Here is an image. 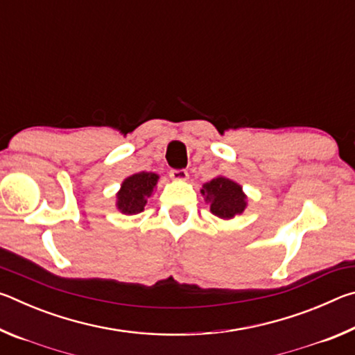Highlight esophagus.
<instances>
[{
  "mask_svg": "<svg viewBox=\"0 0 355 355\" xmlns=\"http://www.w3.org/2000/svg\"><path fill=\"white\" fill-rule=\"evenodd\" d=\"M188 172L184 169H173L171 171V178L172 180H177V182H186L188 180Z\"/></svg>",
  "mask_w": 355,
  "mask_h": 355,
  "instance_id": "esophagus-1",
  "label": "esophagus"
}]
</instances>
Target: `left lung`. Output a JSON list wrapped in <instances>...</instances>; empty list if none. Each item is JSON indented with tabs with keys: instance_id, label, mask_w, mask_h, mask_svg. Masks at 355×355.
Returning a JSON list of instances; mask_svg holds the SVG:
<instances>
[{
	"instance_id": "8db88e82",
	"label": "left lung",
	"mask_w": 355,
	"mask_h": 355,
	"mask_svg": "<svg viewBox=\"0 0 355 355\" xmlns=\"http://www.w3.org/2000/svg\"><path fill=\"white\" fill-rule=\"evenodd\" d=\"M200 194L209 203V211L219 219H233L235 216H241L248 208V196L243 186L224 175L207 182L202 186Z\"/></svg>"
}]
</instances>
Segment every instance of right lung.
<instances>
[{
  "label": "right lung",
  "mask_w": 355,
  "mask_h": 355,
  "mask_svg": "<svg viewBox=\"0 0 355 355\" xmlns=\"http://www.w3.org/2000/svg\"><path fill=\"white\" fill-rule=\"evenodd\" d=\"M159 175L155 172H137L127 177L116 194V207L120 213L133 216L144 211L147 200L153 196Z\"/></svg>",
  "instance_id": "right-lung-1"
}]
</instances>
